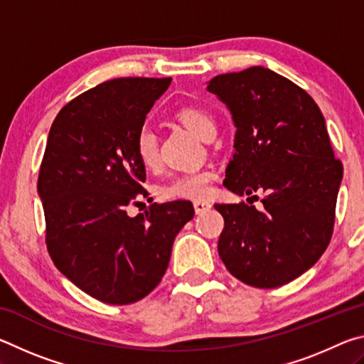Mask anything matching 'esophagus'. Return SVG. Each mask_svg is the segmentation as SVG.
I'll return each instance as SVG.
<instances>
[{
    "label": "esophagus",
    "instance_id": "obj_1",
    "mask_svg": "<svg viewBox=\"0 0 364 364\" xmlns=\"http://www.w3.org/2000/svg\"><path fill=\"white\" fill-rule=\"evenodd\" d=\"M210 207H212V204L207 200H194L196 213H204L207 210H210Z\"/></svg>",
    "mask_w": 364,
    "mask_h": 364
}]
</instances>
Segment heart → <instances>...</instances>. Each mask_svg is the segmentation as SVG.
Instances as JSON below:
<instances>
[{"mask_svg": "<svg viewBox=\"0 0 364 364\" xmlns=\"http://www.w3.org/2000/svg\"><path fill=\"white\" fill-rule=\"evenodd\" d=\"M176 120L184 128L200 139H205L207 134L215 132V119L208 110L199 106H186L176 112ZM134 152L144 168L152 170L159 164V141L156 133L149 128H143L134 139ZM215 178L212 170H197L175 176L170 183L162 188V197L170 200L196 199L200 200L207 197L210 191V183Z\"/></svg>", "mask_w": 364, "mask_h": 364, "instance_id": "1", "label": "heart"}]
</instances>
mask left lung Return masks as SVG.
Segmentation results:
<instances>
[{
	"label": "left lung",
	"mask_w": 364,
	"mask_h": 364,
	"mask_svg": "<svg viewBox=\"0 0 364 364\" xmlns=\"http://www.w3.org/2000/svg\"><path fill=\"white\" fill-rule=\"evenodd\" d=\"M207 90L236 127L223 184L237 196L263 194V207L215 204L225 228L218 254L245 284L273 289L315 264L331 241L342 164L311 96L262 65L218 75Z\"/></svg>",
	"instance_id": "obj_1"
}]
</instances>
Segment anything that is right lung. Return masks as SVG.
I'll return each mask as SVG.
<instances>
[{
  "mask_svg": "<svg viewBox=\"0 0 364 364\" xmlns=\"http://www.w3.org/2000/svg\"><path fill=\"white\" fill-rule=\"evenodd\" d=\"M171 78H115L60 109L48 134L38 176L46 245L56 268L110 305L144 299L167 271L176 234L194 217L189 200L152 204L134 139Z\"/></svg>",
  "mask_w": 364,
  "mask_h": 364,
  "instance_id": "obj_1",
  "label": "right lung"
}]
</instances>
